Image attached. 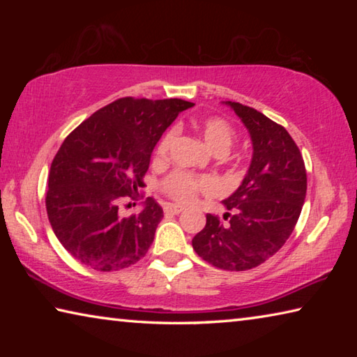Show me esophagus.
Returning <instances> with one entry per match:
<instances>
[{"label":"esophagus","mask_w":357,"mask_h":357,"mask_svg":"<svg viewBox=\"0 0 357 357\" xmlns=\"http://www.w3.org/2000/svg\"><path fill=\"white\" fill-rule=\"evenodd\" d=\"M165 214H172V215H176L179 213H183L184 208L179 206V204H172V203H167L164 206Z\"/></svg>","instance_id":"obj_1"}]
</instances>
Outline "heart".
Listing matches in <instances>:
<instances>
[{
	"label": "heart",
	"mask_w": 357,
	"mask_h": 357,
	"mask_svg": "<svg viewBox=\"0 0 357 357\" xmlns=\"http://www.w3.org/2000/svg\"><path fill=\"white\" fill-rule=\"evenodd\" d=\"M195 129L202 135L204 143L214 151L215 154H225L229 149L234 138V130L228 121L222 118H204L195 123ZM174 138V130H168L160 138L157 144L155 155L164 159L168 153V148ZM215 187L213 178L200 176V174H192L189 172H173L162 183V190L174 202L190 203L197 197L198 192H209Z\"/></svg>",
	"instance_id": "b5f03b06"
}]
</instances>
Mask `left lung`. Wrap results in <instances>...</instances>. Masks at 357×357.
<instances>
[{
    "mask_svg": "<svg viewBox=\"0 0 357 357\" xmlns=\"http://www.w3.org/2000/svg\"><path fill=\"white\" fill-rule=\"evenodd\" d=\"M223 104L249 130L252 160L243 183L222 202L227 222L208 214L192 247L215 268L247 271L279 252L293 233L305 200L307 173L285 128L239 102Z\"/></svg>",
    "mask_w": 357,
    "mask_h": 357,
    "instance_id": "left-lung-1",
    "label": "left lung"
}]
</instances>
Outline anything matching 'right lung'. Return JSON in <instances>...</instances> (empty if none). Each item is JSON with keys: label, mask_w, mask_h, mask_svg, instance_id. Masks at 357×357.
<instances>
[{"label": "right lung", "mask_w": 357, "mask_h": 357, "mask_svg": "<svg viewBox=\"0 0 357 357\" xmlns=\"http://www.w3.org/2000/svg\"><path fill=\"white\" fill-rule=\"evenodd\" d=\"M183 99L123 98L70 132L52 162L45 206L53 233L72 257L96 271H119L146 255L164 211L153 198L140 214L119 215L140 198L151 154L181 112Z\"/></svg>", "instance_id": "right-lung-1"}]
</instances>
